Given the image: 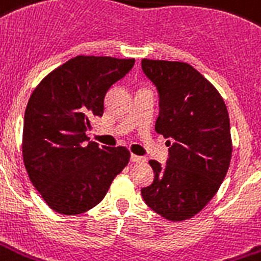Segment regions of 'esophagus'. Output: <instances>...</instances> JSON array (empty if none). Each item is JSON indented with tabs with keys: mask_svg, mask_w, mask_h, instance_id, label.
Here are the masks:
<instances>
[{
	"mask_svg": "<svg viewBox=\"0 0 261 261\" xmlns=\"http://www.w3.org/2000/svg\"><path fill=\"white\" fill-rule=\"evenodd\" d=\"M130 160H131V163H142V162H145V159H144V157H141V156H135V154H131Z\"/></svg>",
	"mask_w": 261,
	"mask_h": 261,
	"instance_id": "esophagus-1",
	"label": "esophagus"
}]
</instances>
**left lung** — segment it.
Masks as SVG:
<instances>
[{
    "label": "left lung",
    "mask_w": 261,
    "mask_h": 261,
    "mask_svg": "<svg viewBox=\"0 0 261 261\" xmlns=\"http://www.w3.org/2000/svg\"><path fill=\"white\" fill-rule=\"evenodd\" d=\"M141 65L159 93L154 128L170 146L166 164L149 162L154 179L141 194L156 214L180 222L211 201L227 174L232 150L227 108L192 65L148 59Z\"/></svg>",
    "instance_id": "8db88e82"
}]
</instances>
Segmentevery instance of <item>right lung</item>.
Segmentation results:
<instances>
[{
    "label": "right lung",
    "mask_w": 261,
    "mask_h": 261,
    "mask_svg": "<svg viewBox=\"0 0 261 261\" xmlns=\"http://www.w3.org/2000/svg\"><path fill=\"white\" fill-rule=\"evenodd\" d=\"M134 59L76 56L51 71L30 97L23 126V160L31 184L51 210L79 215L101 202L128 164L123 146L88 142L90 119L102 116L113 83Z\"/></svg>",
    "instance_id": "obj_1"
}]
</instances>
